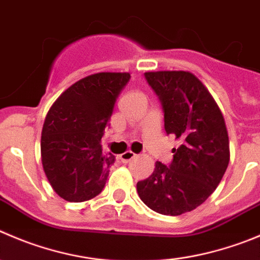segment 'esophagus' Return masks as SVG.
<instances>
[{
  "instance_id": "34e87169",
  "label": "esophagus",
  "mask_w": 260,
  "mask_h": 260,
  "mask_svg": "<svg viewBox=\"0 0 260 260\" xmlns=\"http://www.w3.org/2000/svg\"><path fill=\"white\" fill-rule=\"evenodd\" d=\"M135 157H137V154H135L134 152H132V150H127V152L122 153V154L120 155V159L122 160V162H130V160Z\"/></svg>"
}]
</instances>
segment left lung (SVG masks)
Listing matches in <instances>:
<instances>
[{
	"instance_id": "obj_1",
	"label": "left lung",
	"mask_w": 260,
	"mask_h": 260,
	"mask_svg": "<svg viewBox=\"0 0 260 260\" xmlns=\"http://www.w3.org/2000/svg\"><path fill=\"white\" fill-rule=\"evenodd\" d=\"M165 115L174 148L169 166L155 163L148 179L137 184L138 194L154 212L180 216L208 199L221 182L230 160L229 135L221 110L202 81L187 71L145 73Z\"/></svg>"
}]
</instances>
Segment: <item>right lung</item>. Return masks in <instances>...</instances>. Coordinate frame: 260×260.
Listing matches in <instances>:
<instances>
[{
    "label": "right lung",
    "instance_id": "1",
    "mask_svg": "<svg viewBox=\"0 0 260 260\" xmlns=\"http://www.w3.org/2000/svg\"><path fill=\"white\" fill-rule=\"evenodd\" d=\"M128 73H98L66 89L47 113L42 130L44 174L68 202L97 197L107 182L115 155L102 153L101 139Z\"/></svg>",
    "mask_w": 260,
    "mask_h": 260
}]
</instances>
